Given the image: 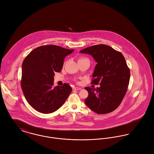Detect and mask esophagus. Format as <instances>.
Instances as JSON below:
<instances>
[{"label":"esophagus","mask_w":154,"mask_h":154,"mask_svg":"<svg viewBox=\"0 0 154 154\" xmlns=\"http://www.w3.org/2000/svg\"><path fill=\"white\" fill-rule=\"evenodd\" d=\"M72 88H73V90H82V88L80 87H74Z\"/></svg>","instance_id":"34e87169"}]
</instances>
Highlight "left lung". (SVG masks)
Wrapping results in <instances>:
<instances>
[{
  "label": "left lung",
  "instance_id": "left-lung-1",
  "mask_svg": "<svg viewBox=\"0 0 154 154\" xmlns=\"http://www.w3.org/2000/svg\"><path fill=\"white\" fill-rule=\"evenodd\" d=\"M80 52L91 55L97 63L91 83L97 88L85 87L88 96L86 105L98 114L110 113L116 109L124 98L130 79V70L123 54L110 46H91Z\"/></svg>",
  "mask_w": 154,
  "mask_h": 154
}]
</instances>
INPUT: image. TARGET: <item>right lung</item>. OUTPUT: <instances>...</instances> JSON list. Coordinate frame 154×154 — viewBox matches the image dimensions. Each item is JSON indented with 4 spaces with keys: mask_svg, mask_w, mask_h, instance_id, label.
<instances>
[{
    "mask_svg": "<svg viewBox=\"0 0 154 154\" xmlns=\"http://www.w3.org/2000/svg\"><path fill=\"white\" fill-rule=\"evenodd\" d=\"M54 45L37 47L22 65L21 87L26 100L35 109L51 113L66 102L72 88L67 83L53 87L55 72L63 69L65 57L74 51Z\"/></svg>",
    "mask_w": 154,
    "mask_h": 154,
    "instance_id": "right-lung-1",
    "label": "right lung"
}]
</instances>
